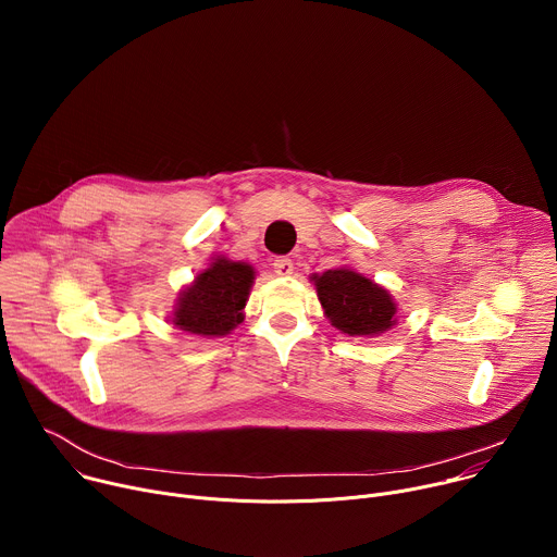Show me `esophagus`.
<instances>
[{
	"label": "esophagus",
	"mask_w": 557,
	"mask_h": 557,
	"mask_svg": "<svg viewBox=\"0 0 557 557\" xmlns=\"http://www.w3.org/2000/svg\"><path fill=\"white\" fill-rule=\"evenodd\" d=\"M273 269H275V273H277L280 277H290L293 271H295V264H293L290 258H277V260L273 262Z\"/></svg>",
	"instance_id": "34e87169"
}]
</instances>
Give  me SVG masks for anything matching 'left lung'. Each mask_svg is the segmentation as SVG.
<instances>
[{
    "label": "left lung",
    "instance_id": "1",
    "mask_svg": "<svg viewBox=\"0 0 557 557\" xmlns=\"http://www.w3.org/2000/svg\"><path fill=\"white\" fill-rule=\"evenodd\" d=\"M331 326L348 337H379L399 322L389 290L350 267L310 275Z\"/></svg>",
    "mask_w": 557,
    "mask_h": 557
}]
</instances>
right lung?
<instances>
[{
    "label": "right lung",
    "instance_id": "1",
    "mask_svg": "<svg viewBox=\"0 0 557 557\" xmlns=\"http://www.w3.org/2000/svg\"><path fill=\"white\" fill-rule=\"evenodd\" d=\"M256 269L249 262L213 256L194 282L183 286L172 310V324L196 337H224L245 322Z\"/></svg>",
    "mask_w": 557,
    "mask_h": 557
}]
</instances>
